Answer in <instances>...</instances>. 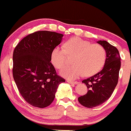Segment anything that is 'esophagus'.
<instances>
[{
	"label": "esophagus",
	"instance_id": "esophagus-1",
	"mask_svg": "<svg viewBox=\"0 0 131 131\" xmlns=\"http://www.w3.org/2000/svg\"><path fill=\"white\" fill-rule=\"evenodd\" d=\"M67 82H68V83H70V84H73V85H76V84H77V83H79V82L77 81L73 82V81H70V80H67Z\"/></svg>",
	"mask_w": 131,
	"mask_h": 131
}]
</instances>
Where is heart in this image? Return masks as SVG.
Listing matches in <instances>:
<instances>
[{"mask_svg": "<svg viewBox=\"0 0 131 131\" xmlns=\"http://www.w3.org/2000/svg\"><path fill=\"white\" fill-rule=\"evenodd\" d=\"M64 46L65 48L56 46L51 52V59L54 67L60 69L66 65L68 56H74V64L64 67L60 71V74L66 79H76L84 74L93 75L105 64L106 52L101 45L75 37L69 39Z\"/></svg>", "mask_w": 131, "mask_h": 131, "instance_id": "1", "label": "heart"}]
</instances>
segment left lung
<instances>
[{
	"instance_id": "left-lung-1",
	"label": "left lung",
	"mask_w": 131,
	"mask_h": 131,
	"mask_svg": "<svg viewBox=\"0 0 131 131\" xmlns=\"http://www.w3.org/2000/svg\"><path fill=\"white\" fill-rule=\"evenodd\" d=\"M96 42L106 51L105 66L100 72L82 81L88 92L78 98L82 105L89 108L100 105L110 98L117 84L121 68V57L117 48L106 41Z\"/></svg>"
}]
</instances>
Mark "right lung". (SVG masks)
<instances>
[{"mask_svg": "<svg viewBox=\"0 0 131 131\" xmlns=\"http://www.w3.org/2000/svg\"><path fill=\"white\" fill-rule=\"evenodd\" d=\"M62 34L39 31L20 41L13 54V76L19 92L31 105L43 108L51 104L60 83L51 62L52 49L62 41Z\"/></svg>", "mask_w": 131, "mask_h": 131, "instance_id": "add662e5", "label": "right lung"}]
</instances>
